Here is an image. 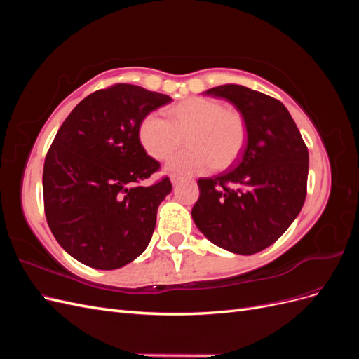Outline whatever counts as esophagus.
Instances as JSON below:
<instances>
[{
	"mask_svg": "<svg viewBox=\"0 0 359 359\" xmlns=\"http://www.w3.org/2000/svg\"><path fill=\"white\" fill-rule=\"evenodd\" d=\"M170 181H172L173 186H177V184H180L182 181V177L175 175V173H173V175H170Z\"/></svg>",
	"mask_w": 359,
	"mask_h": 359,
	"instance_id": "obj_1",
	"label": "esophagus"
}]
</instances>
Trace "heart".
<instances>
[{
  "mask_svg": "<svg viewBox=\"0 0 359 359\" xmlns=\"http://www.w3.org/2000/svg\"><path fill=\"white\" fill-rule=\"evenodd\" d=\"M244 115L208 97H190L172 106L169 119L158 112L147 114L137 128V137L149 157L166 160L184 145L189 149L172 157L168 169L193 175L205 173L212 166L224 170L241 157L247 144Z\"/></svg>",
  "mask_w": 359,
  "mask_h": 359,
  "instance_id": "b5f03b06",
  "label": "heart"
}]
</instances>
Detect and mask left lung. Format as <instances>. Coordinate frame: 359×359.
Returning <instances> with one entry per match:
<instances>
[{
    "label": "left lung",
    "instance_id": "8db88e82",
    "mask_svg": "<svg viewBox=\"0 0 359 359\" xmlns=\"http://www.w3.org/2000/svg\"><path fill=\"white\" fill-rule=\"evenodd\" d=\"M205 94L231 102L247 123V144L235 165L198 181L191 217L211 243L236 255L274 244L307 196L309 149L285 104L243 85Z\"/></svg>",
    "mask_w": 359,
    "mask_h": 359
}]
</instances>
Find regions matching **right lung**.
<instances>
[{"label": "right lung", "instance_id": "obj_1", "mask_svg": "<svg viewBox=\"0 0 359 359\" xmlns=\"http://www.w3.org/2000/svg\"><path fill=\"white\" fill-rule=\"evenodd\" d=\"M170 100L115 83L85 97L53 139L43 166L46 220L60 245L83 265L121 268L149 244L172 184L169 177L140 184L160 163L140 145L137 128Z\"/></svg>", "mask_w": 359, "mask_h": 359}]
</instances>
